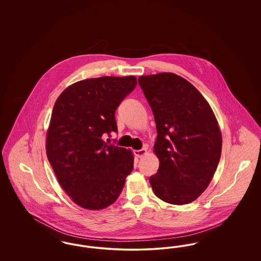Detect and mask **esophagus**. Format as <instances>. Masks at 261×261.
<instances>
[{
    "label": "esophagus",
    "mask_w": 261,
    "mask_h": 261,
    "mask_svg": "<svg viewBox=\"0 0 261 261\" xmlns=\"http://www.w3.org/2000/svg\"><path fill=\"white\" fill-rule=\"evenodd\" d=\"M146 152H147V149L145 148V149H136V150H134V154L138 156V158H142V156H144L145 154H146Z\"/></svg>",
    "instance_id": "obj_1"
}]
</instances>
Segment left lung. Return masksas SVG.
I'll return each mask as SVG.
<instances>
[{"mask_svg":"<svg viewBox=\"0 0 261 261\" xmlns=\"http://www.w3.org/2000/svg\"><path fill=\"white\" fill-rule=\"evenodd\" d=\"M138 83L156 124L158 172L149 183L158 198L187 204L207 188L218 166L222 138L210 103L181 76H140Z\"/></svg>","mask_w":261,"mask_h":261,"instance_id":"left-lung-1","label":"left lung"}]
</instances>
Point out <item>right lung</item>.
Listing matches in <instances>:
<instances>
[{"label":"right lung","instance_id":"right-lung-1","mask_svg":"<svg viewBox=\"0 0 261 261\" xmlns=\"http://www.w3.org/2000/svg\"><path fill=\"white\" fill-rule=\"evenodd\" d=\"M135 76H105L76 82L58 98L46 151L65 193L83 208L97 211L119 197L133 170L130 149L107 145L117 132L115 111L135 89Z\"/></svg>","mask_w":261,"mask_h":261}]
</instances>
